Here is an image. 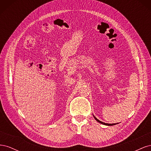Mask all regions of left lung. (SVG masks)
<instances>
[{
  "label": "left lung",
  "instance_id": "1",
  "mask_svg": "<svg viewBox=\"0 0 151 151\" xmlns=\"http://www.w3.org/2000/svg\"><path fill=\"white\" fill-rule=\"evenodd\" d=\"M93 116H94V118H95V120H96L97 122H99V123H102V124H103V125H108V126H111V125H116V123H113V124H111V123H103V122L99 121L98 119H97V118H96L94 115H93Z\"/></svg>",
  "mask_w": 151,
  "mask_h": 151
}]
</instances>
